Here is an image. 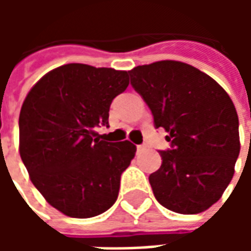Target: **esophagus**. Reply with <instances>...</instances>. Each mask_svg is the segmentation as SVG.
I'll return each instance as SVG.
<instances>
[{"instance_id": "1", "label": "esophagus", "mask_w": 251, "mask_h": 251, "mask_svg": "<svg viewBox=\"0 0 251 251\" xmlns=\"http://www.w3.org/2000/svg\"><path fill=\"white\" fill-rule=\"evenodd\" d=\"M145 149H147V147H145V145H137V153L144 152Z\"/></svg>"}]
</instances>
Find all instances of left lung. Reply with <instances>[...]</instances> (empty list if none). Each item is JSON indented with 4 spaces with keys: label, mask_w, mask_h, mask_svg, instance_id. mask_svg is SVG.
I'll return each instance as SVG.
<instances>
[{
    "label": "left lung",
    "mask_w": 251,
    "mask_h": 251,
    "mask_svg": "<svg viewBox=\"0 0 251 251\" xmlns=\"http://www.w3.org/2000/svg\"><path fill=\"white\" fill-rule=\"evenodd\" d=\"M130 84L151 109L171 149L149 176L154 198L179 214H199L221 199L239 156V122L228 94L198 68L175 60L138 66Z\"/></svg>",
    "instance_id": "obj_1"
}]
</instances>
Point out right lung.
Returning a JSON list of instances; mask_svg holds the SVG:
<instances>
[{
  "label": "right lung",
  "instance_id": "right-lung-1",
  "mask_svg": "<svg viewBox=\"0 0 251 251\" xmlns=\"http://www.w3.org/2000/svg\"><path fill=\"white\" fill-rule=\"evenodd\" d=\"M126 71L71 63L36 83L20 111V156L46 200L71 218H93L114 204L121 175L136 154L130 141L99 140Z\"/></svg>",
  "mask_w": 251,
  "mask_h": 251
}]
</instances>
